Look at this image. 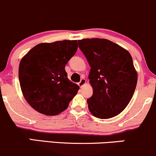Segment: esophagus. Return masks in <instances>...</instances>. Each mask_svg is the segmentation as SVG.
<instances>
[{
	"label": "esophagus",
	"instance_id": "34e87169",
	"mask_svg": "<svg viewBox=\"0 0 156 156\" xmlns=\"http://www.w3.org/2000/svg\"><path fill=\"white\" fill-rule=\"evenodd\" d=\"M86 83H87V81L86 80L84 79V78H82V79L81 80V81H80V82L79 83H78V86H79L80 87H81L83 86V85H85L86 84Z\"/></svg>",
	"mask_w": 156,
	"mask_h": 156
}]
</instances>
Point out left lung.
<instances>
[{"label": "left lung", "mask_w": 156, "mask_h": 156, "mask_svg": "<svg viewBox=\"0 0 156 156\" xmlns=\"http://www.w3.org/2000/svg\"><path fill=\"white\" fill-rule=\"evenodd\" d=\"M78 46L91 67L89 79L93 94L87 99L89 110L101 119L118 115L130 101L138 81L131 55L104 38L82 39Z\"/></svg>", "instance_id": "8db88e82"}]
</instances>
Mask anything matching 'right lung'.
<instances>
[{
	"mask_svg": "<svg viewBox=\"0 0 156 156\" xmlns=\"http://www.w3.org/2000/svg\"><path fill=\"white\" fill-rule=\"evenodd\" d=\"M78 49L76 40L41 43L20 60L18 77L23 97L37 112L56 115L68 107L79 87L70 81L65 66Z\"/></svg>",
	"mask_w": 156,
	"mask_h": 156,
	"instance_id": "add662e5",
	"label": "right lung"
}]
</instances>
